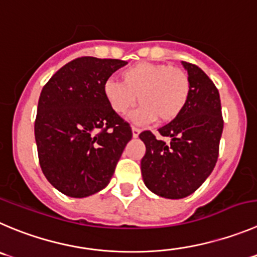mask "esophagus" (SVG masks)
<instances>
[{
	"mask_svg": "<svg viewBox=\"0 0 257 257\" xmlns=\"http://www.w3.org/2000/svg\"><path fill=\"white\" fill-rule=\"evenodd\" d=\"M139 135H140V130H139L138 127L133 126V136L134 138H138Z\"/></svg>",
	"mask_w": 257,
	"mask_h": 257,
	"instance_id": "obj_1",
	"label": "esophagus"
}]
</instances>
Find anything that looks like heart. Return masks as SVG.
<instances>
[{
	"instance_id": "heart-1",
	"label": "heart",
	"mask_w": 257,
	"mask_h": 257,
	"mask_svg": "<svg viewBox=\"0 0 257 257\" xmlns=\"http://www.w3.org/2000/svg\"><path fill=\"white\" fill-rule=\"evenodd\" d=\"M190 80L187 73L160 63H138L121 73V82L107 80L103 96L114 113L126 116L139 102L143 106L133 114L136 123L170 122L188 103Z\"/></svg>"
}]
</instances>
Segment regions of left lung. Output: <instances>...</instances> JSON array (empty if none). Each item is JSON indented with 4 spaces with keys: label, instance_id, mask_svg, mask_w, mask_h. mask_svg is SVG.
Segmentation results:
<instances>
[{
    "label": "left lung",
    "instance_id": "obj_1",
    "mask_svg": "<svg viewBox=\"0 0 257 257\" xmlns=\"http://www.w3.org/2000/svg\"><path fill=\"white\" fill-rule=\"evenodd\" d=\"M182 64L190 80L188 103L177 118L158 130L170 143L158 140L150 131L139 136L146 146L141 160L144 183L169 199L188 197L209 177L223 131L218 89L197 65Z\"/></svg>",
    "mask_w": 257,
    "mask_h": 257
}]
</instances>
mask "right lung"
Returning a JSON list of instances; mask_svg holds the SVG:
<instances>
[{
  "label": "right lung",
  "instance_id": "right-lung-1",
  "mask_svg": "<svg viewBox=\"0 0 257 257\" xmlns=\"http://www.w3.org/2000/svg\"><path fill=\"white\" fill-rule=\"evenodd\" d=\"M127 62L83 57L60 68L44 85L35 119L39 163L63 194L84 198L108 185L130 124L114 113L103 84Z\"/></svg>",
  "mask_w": 257,
  "mask_h": 257
}]
</instances>
